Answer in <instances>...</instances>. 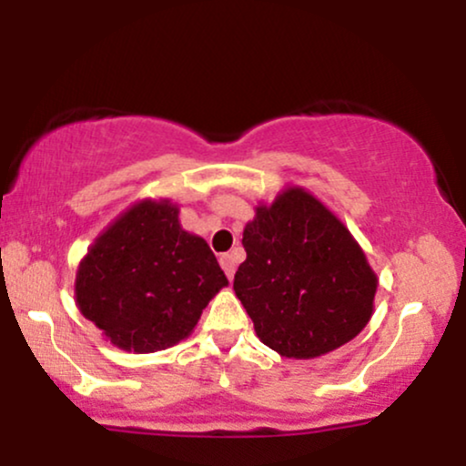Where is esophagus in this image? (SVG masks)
Returning <instances> with one entry per match:
<instances>
[{
  "mask_svg": "<svg viewBox=\"0 0 466 466\" xmlns=\"http://www.w3.org/2000/svg\"><path fill=\"white\" fill-rule=\"evenodd\" d=\"M218 263H221L223 271H226V276L229 278V280H232L234 271H237V258H234V254H221Z\"/></svg>",
  "mask_w": 466,
  "mask_h": 466,
  "instance_id": "34e87169",
  "label": "esophagus"
}]
</instances>
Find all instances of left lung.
<instances>
[{
	"instance_id": "1",
	"label": "left lung",
	"mask_w": 466,
	"mask_h": 466,
	"mask_svg": "<svg viewBox=\"0 0 466 466\" xmlns=\"http://www.w3.org/2000/svg\"><path fill=\"white\" fill-rule=\"evenodd\" d=\"M234 291L258 339L280 357L313 360L370 322L377 274L349 228L318 197L289 186L258 203Z\"/></svg>"
}]
</instances>
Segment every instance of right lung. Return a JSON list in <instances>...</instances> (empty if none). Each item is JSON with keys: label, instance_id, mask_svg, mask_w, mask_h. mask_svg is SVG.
<instances>
[{"label": "right lung", "instance_id": "right-lung-1", "mask_svg": "<svg viewBox=\"0 0 466 466\" xmlns=\"http://www.w3.org/2000/svg\"><path fill=\"white\" fill-rule=\"evenodd\" d=\"M228 287L208 243L186 232L170 199H142L109 223L80 260L78 311L127 352L186 339L208 302Z\"/></svg>", "mask_w": 466, "mask_h": 466}]
</instances>
